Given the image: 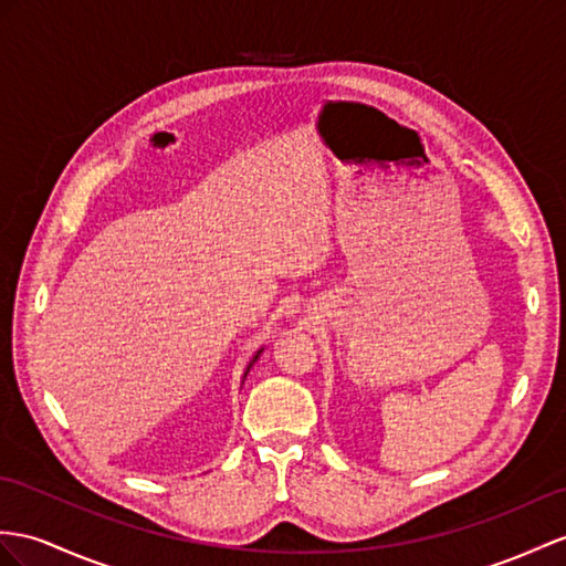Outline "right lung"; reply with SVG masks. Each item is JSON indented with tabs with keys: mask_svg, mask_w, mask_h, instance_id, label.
<instances>
[{
	"mask_svg": "<svg viewBox=\"0 0 566 566\" xmlns=\"http://www.w3.org/2000/svg\"><path fill=\"white\" fill-rule=\"evenodd\" d=\"M261 353H264V348H259V350H256V355H254V357H252V360H250V365H247V369H244V375H242V381H244V377H247V371H250V367H252V365H254V363L259 360V355H261Z\"/></svg>",
	"mask_w": 566,
	"mask_h": 566,
	"instance_id": "obj_1",
	"label": "right lung"
}]
</instances>
